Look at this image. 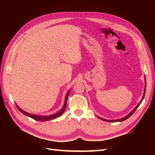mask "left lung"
<instances>
[{
	"instance_id": "left-lung-1",
	"label": "left lung",
	"mask_w": 155,
	"mask_h": 155,
	"mask_svg": "<svg viewBox=\"0 0 155 155\" xmlns=\"http://www.w3.org/2000/svg\"><path fill=\"white\" fill-rule=\"evenodd\" d=\"M145 81H146V80H145ZM146 82H145V88H144V94H143V98H142V100H141V101L139 103V104L137 105V106L134 108V109L132 110V112H130V113L128 114V115H127L126 117H124V118H120V119H117V120H106V119H104V118H100V117H98L99 118H101V120H104V121H108V122H120V121H123V120H126V119H127L128 118H129L131 115H132L134 113V111H135L136 110H137V108L139 107V105L140 104V103H142V101H143V98H144V94H145V91H146Z\"/></svg>"
}]
</instances>
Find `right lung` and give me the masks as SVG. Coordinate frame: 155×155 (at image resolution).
<instances>
[{"label":"right lung","instance_id":"right-lung-1","mask_svg":"<svg viewBox=\"0 0 155 155\" xmlns=\"http://www.w3.org/2000/svg\"><path fill=\"white\" fill-rule=\"evenodd\" d=\"M70 91H68V93L66 95V97H65V101H64V106L63 108H62V109L58 112V113H55L54 114H52V115H49V116H39V115H35V114H32L31 113H28L27 112L24 111L23 110H22L21 108H20L17 105H16V107L18 108V110L21 112L22 113L24 114L25 115H27V117H31L32 118H33V119L36 120H38V121H47V120H52V119H54V118H57L58 117H60L61 115L63 113V112L64 111L65 108H66V106H67V98L68 97V94L70 93Z\"/></svg>","mask_w":155,"mask_h":155}]
</instances>
